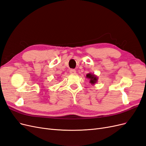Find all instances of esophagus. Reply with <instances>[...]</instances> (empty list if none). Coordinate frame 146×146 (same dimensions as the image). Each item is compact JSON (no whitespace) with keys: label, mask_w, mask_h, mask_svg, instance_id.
<instances>
[{"label":"esophagus","mask_w":146,"mask_h":146,"mask_svg":"<svg viewBox=\"0 0 146 146\" xmlns=\"http://www.w3.org/2000/svg\"><path fill=\"white\" fill-rule=\"evenodd\" d=\"M69 72H70V74H75L76 73V70H75V69H70Z\"/></svg>","instance_id":"esophagus-1"}]
</instances>
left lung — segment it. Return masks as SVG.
<instances>
[{
	"instance_id": "obj_1",
	"label": "left lung",
	"mask_w": 146,
	"mask_h": 146,
	"mask_svg": "<svg viewBox=\"0 0 146 146\" xmlns=\"http://www.w3.org/2000/svg\"><path fill=\"white\" fill-rule=\"evenodd\" d=\"M86 78H89L90 80V83L92 84V85H94V84L97 82L98 80V78L96 76H95L94 74H92L91 73L87 74L86 75Z\"/></svg>"
}]
</instances>
